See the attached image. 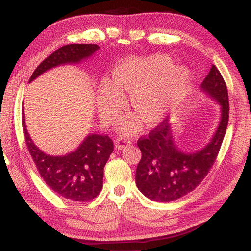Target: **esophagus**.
<instances>
[{
    "label": "esophagus",
    "mask_w": 251,
    "mask_h": 251,
    "mask_svg": "<svg viewBox=\"0 0 251 251\" xmlns=\"http://www.w3.org/2000/svg\"><path fill=\"white\" fill-rule=\"evenodd\" d=\"M129 144H131V141L128 137H125V136H121V137L115 139V147L117 150H123L125 146L129 145Z\"/></svg>",
    "instance_id": "1"
}]
</instances>
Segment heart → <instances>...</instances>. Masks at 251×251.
<instances>
[{
    "instance_id": "1",
    "label": "heart",
    "mask_w": 251,
    "mask_h": 251,
    "mask_svg": "<svg viewBox=\"0 0 251 251\" xmlns=\"http://www.w3.org/2000/svg\"><path fill=\"white\" fill-rule=\"evenodd\" d=\"M166 55L123 59L112 72V84L103 82L100 93V112L105 123L115 120L124 106L123 93H130L134 112L146 125L163 122L184 103L192 84V73L182 66L171 67ZM136 120L122 123L126 131L137 129Z\"/></svg>"
}]
</instances>
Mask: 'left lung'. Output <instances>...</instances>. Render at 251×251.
Returning <instances> with one entry per match:
<instances>
[{"mask_svg":"<svg viewBox=\"0 0 251 251\" xmlns=\"http://www.w3.org/2000/svg\"><path fill=\"white\" fill-rule=\"evenodd\" d=\"M201 88L222 107L217 129L202 150L195 152L179 150L167 120L137 141L142 159L136 169V185L151 201L169 202L193 192L217 158L228 125L229 101L226 83L215 65L211 66Z\"/></svg>","mask_w":251,"mask_h":251,"instance_id":"left-lung-1","label":"left lung"}]
</instances>
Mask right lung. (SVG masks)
Listing matches in <instances>:
<instances>
[{
  "mask_svg": "<svg viewBox=\"0 0 251 251\" xmlns=\"http://www.w3.org/2000/svg\"><path fill=\"white\" fill-rule=\"evenodd\" d=\"M97 44H69L55 50L36 67L32 82L48 70L67 63H79L99 50ZM23 134L29 155L41 177L54 193L74 201H88L99 196L103 188L104 167L114 151L107 135L91 134L77 150L65 156H50L42 151L29 137L24 116Z\"/></svg>",
  "mask_w": 251,
  "mask_h": 251,
  "instance_id": "1",
  "label": "right lung"
}]
</instances>
